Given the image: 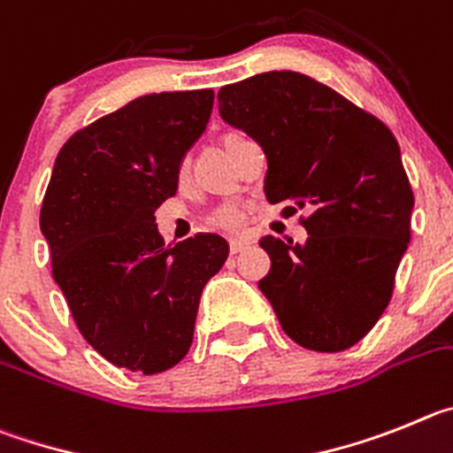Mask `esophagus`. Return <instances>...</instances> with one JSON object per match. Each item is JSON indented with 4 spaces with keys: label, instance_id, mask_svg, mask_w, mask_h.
Instances as JSON below:
<instances>
[{
    "label": "esophagus",
    "instance_id": "1",
    "mask_svg": "<svg viewBox=\"0 0 453 453\" xmlns=\"http://www.w3.org/2000/svg\"><path fill=\"white\" fill-rule=\"evenodd\" d=\"M248 246H250V243H248V242H242V239H232V242H230V252H232V255H236V252L246 250Z\"/></svg>",
    "mask_w": 453,
    "mask_h": 453
}]
</instances>
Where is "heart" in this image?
<instances>
[{
  "instance_id": "obj_1",
  "label": "heart",
  "mask_w": 453,
  "mask_h": 453,
  "mask_svg": "<svg viewBox=\"0 0 453 453\" xmlns=\"http://www.w3.org/2000/svg\"><path fill=\"white\" fill-rule=\"evenodd\" d=\"M214 223L223 230H239L243 226V211L234 205H226L214 214Z\"/></svg>"
}]
</instances>
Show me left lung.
<instances>
[{"mask_svg":"<svg viewBox=\"0 0 453 453\" xmlns=\"http://www.w3.org/2000/svg\"><path fill=\"white\" fill-rule=\"evenodd\" d=\"M223 121L262 146L268 203L293 201L307 242L264 236L259 288L297 345L341 352L388 307L411 242L413 189L399 144L377 117L297 72H266L219 89Z\"/></svg>","mask_w":453,"mask_h":453,"instance_id":"1","label":"left lung"}]
</instances>
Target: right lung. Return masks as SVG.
<instances>
[{"mask_svg": "<svg viewBox=\"0 0 453 453\" xmlns=\"http://www.w3.org/2000/svg\"><path fill=\"white\" fill-rule=\"evenodd\" d=\"M211 105V89L130 101L65 142L44 194L40 230L76 327L133 372H165L185 358L203 288L230 252L210 232L165 246L156 226Z\"/></svg>", "mask_w": 453, "mask_h": 453, "instance_id": "right-lung-1", "label": "right lung"}]
</instances>
